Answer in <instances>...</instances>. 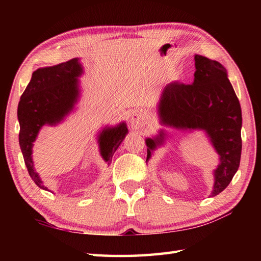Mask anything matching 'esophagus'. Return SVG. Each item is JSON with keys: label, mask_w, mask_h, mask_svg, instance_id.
Instances as JSON below:
<instances>
[{"label": "esophagus", "mask_w": 261, "mask_h": 261, "mask_svg": "<svg viewBox=\"0 0 261 261\" xmlns=\"http://www.w3.org/2000/svg\"><path fill=\"white\" fill-rule=\"evenodd\" d=\"M149 121V115L144 110H134L133 113L130 114V125L133 128L139 129L148 123Z\"/></svg>", "instance_id": "esophagus-1"}]
</instances>
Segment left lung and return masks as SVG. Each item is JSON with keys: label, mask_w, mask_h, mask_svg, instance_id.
<instances>
[{"label": "left lung", "mask_w": 261, "mask_h": 261, "mask_svg": "<svg viewBox=\"0 0 261 261\" xmlns=\"http://www.w3.org/2000/svg\"><path fill=\"white\" fill-rule=\"evenodd\" d=\"M194 82L163 88L156 111L160 124L181 132L202 130L219 155L209 197L223 192L238 172L242 153V110L227 70L221 63L195 54ZM168 132L146 138L147 161L165 144Z\"/></svg>", "instance_id": "1"}]
</instances>
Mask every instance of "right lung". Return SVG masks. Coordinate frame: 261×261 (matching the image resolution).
<instances>
[{
	"label": "right lung",
	"instance_id": "right-lung-1",
	"mask_svg": "<svg viewBox=\"0 0 261 261\" xmlns=\"http://www.w3.org/2000/svg\"><path fill=\"white\" fill-rule=\"evenodd\" d=\"M83 74L84 67L78 58L54 66L38 68L20 97L17 109L19 146L30 177L44 191L49 189L43 185L34 167V143L43 126L58 125L74 111L81 98L80 77ZM127 133L125 122L105 126L98 133L100 155L108 165L111 164L114 152Z\"/></svg>",
	"mask_w": 261,
	"mask_h": 261
}]
</instances>
